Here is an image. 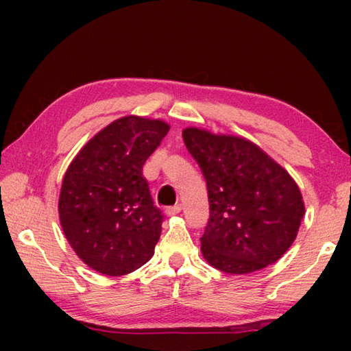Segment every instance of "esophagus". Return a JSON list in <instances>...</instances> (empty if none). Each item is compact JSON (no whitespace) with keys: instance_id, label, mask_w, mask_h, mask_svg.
Here are the masks:
<instances>
[{"instance_id":"obj_1","label":"esophagus","mask_w":351,"mask_h":351,"mask_svg":"<svg viewBox=\"0 0 351 351\" xmlns=\"http://www.w3.org/2000/svg\"><path fill=\"white\" fill-rule=\"evenodd\" d=\"M181 209H182L181 204H175L173 207H169V209L165 210V213H167L169 217H173V215H178V213L181 212Z\"/></svg>"}]
</instances>
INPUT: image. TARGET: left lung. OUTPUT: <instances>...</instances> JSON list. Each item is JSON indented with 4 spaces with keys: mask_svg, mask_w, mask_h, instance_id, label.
<instances>
[{
    "mask_svg": "<svg viewBox=\"0 0 351 351\" xmlns=\"http://www.w3.org/2000/svg\"><path fill=\"white\" fill-rule=\"evenodd\" d=\"M182 139L209 195L201 237L207 263L226 274H249L276 263L299 232L305 206L295 181L251 141L186 128Z\"/></svg>",
    "mask_w": 351,
    "mask_h": 351,
    "instance_id": "obj_1",
    "label": "left lung"
}]
</instances>
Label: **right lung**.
I'll return each instance as SVG.
<instances>
[{
	"label": "right lung",
	"instance_id": "obj_1",
	"mask_svg": "<svg viewBox=\"0 0 351 351\" xmlns=\"http://www.w3.org/2000/svg\"><path fill=\"white\" fill-rule=\"evenodd\" d=\"M169 130L159 119H117L64 173L58 198L63 234L100 274L125 276L153 257L164 215L153 204L142 167Z\"/></svg>",
	"mask_w": 351,
	"mask_h": 351
}]
</instances>
